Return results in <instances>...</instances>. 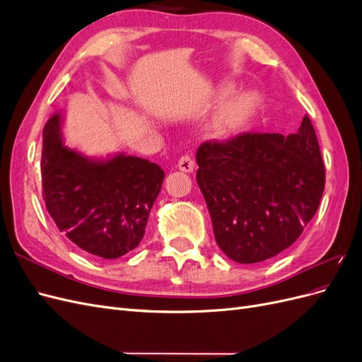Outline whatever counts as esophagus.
Listing matches in <instances>:
<instances>
[{"label": "esophagus", "instance_id": "1", "mask_svg": "<svg viewBox=\"0 0 362 362\" xmlns=\"http://www.w3.org/2000/svg\"><path fill=\"white\" fill-rule=\"evenodd\" d=\"M178 168L182 172H193L194 169V161L190 156H182L178 161Z\"/></svg>", "mask_w": 362, "mask_h": 362}]
</instances>
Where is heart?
I'll list each match as a JSON object with an SVG mask.
<instances>
[{"mask_svg": "<svg viewBox=\"0 0 362 362\" xmlns=\"http://www.w3.org/2000/svg\"><path fill=\"white\" fill-rule=\"evenodd\" d=\"M250 108V103L246 96H242L240 100H237L234 103V105L231 107V110L228 112V122H238L240 119H243Z\"/></svg>", "mask_w": 362, "mask_h": 362, "instance_id": "obj_1", "label": "heart"}]
</instances>
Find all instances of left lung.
<instances>
[{
  "instance_id": "obj_1",
  "label": "left lung",
  "mask_w": 362,
  "mask_h": 362,
  "mask_svg": "<svg viewBox=\"0 0 362 362\" xmlns=\"http://www.w3.org/2000/svg\"><path fill=\"white\" fill-rule=\"evenodd\" d=\"M196 181L225 255L252 264L291 246L315 214L325 166L314 127L305 116L296 134L245 133L204 141Z\"/></svg>"
}]
</instances>
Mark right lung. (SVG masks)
Returning a JSON list of instances; mask_svg holds the SVG:
<instances>
[{
  "mask_svg": "<svg viewBox=\"0 0 362 362\" xmlns=\"http://www.w3.org/2000/svg\"><path fill=\"white\" fill-rule=\"evenodd\" d=\"M62 115L43 128V201L62 233L83 250L115 259L139 246L161 190L163 169L116 154L100 160L63 145Z\"/></svg>",
  "mask_w": 362,
  "mask_h": 362,
  "instance_id": "1",
  "label": "right lung"
}]
</instances>
